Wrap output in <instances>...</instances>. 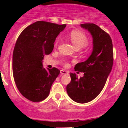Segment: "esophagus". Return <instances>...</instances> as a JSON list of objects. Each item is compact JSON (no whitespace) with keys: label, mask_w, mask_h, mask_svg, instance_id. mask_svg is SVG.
<instances>
[{"label":"esophagus","mask_w":128,"mask_h":128,"mask_svg":"<svg viewBox=\"0 0 128 128\" xmlns=\"http://www.w3.org/2000/svg\"><path fill=\"white\" fill-rule=\"evenodd\" d=\"M60 73L62 75H63V74H68V72L67 71L65 70H61Z\"/></svg>","instance_id":"obj_1"}]
</instances>
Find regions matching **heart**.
<instances>
[{
	"mask_svg": "<svg viewBox=\"0 0 128 128\" xmlns=\"http://www.w3.org/2000/svg\"><path fill=\"white\" fill-rule=\"evenodd\" d=\"M70 39L72 44L76 48H81L84 47L88 43V39L87 36L83 32L79 31V30H73L70 34ZM59 40L56 41V44H58Z\"/></svg>",
	"mask_w": 128,
	"mask_h": 128,
	"instance_id": "obj_1",
	"label": "heart"
}]
</instances>
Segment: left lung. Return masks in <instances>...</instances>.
<instances>
[{
  "label": "left lung",
  "mask_w": 128,
  "mask_h": 128,
  "mask_svg": "<svg viewBox=\"0 0 128 128\" xmlns=\"http://www.w3.org/2000/svg\"><path fill=\"white\" fill-rule=\"evenodd\" d=\"M88 30L93 38V50L86 60L76 65L75 70L84 72L78 78L70 73L71 81L66 86V92L71 99L78 103H86L102 91L112 71L114 62L112 40L110 35L94 24L80 25Z\"/></svg>",
  "instance_id": "1"
}]
</instances>
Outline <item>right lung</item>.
<instances>
[{"instance_id":"add662e5","label":"right lung","mask_w":128,"mask_h":128,"mask_svg":"<svg viewBox=\"0 0 128 128\" xmlns=\"http://www.w3.org/2000/svg\"><path fill=\"white\" fill-rule=\"evenodd\" d=\"M66 24L38 21L24 29L18 38L13 54V74L21 94L32 102L48 97L50 88L60 73L54 67H43L44 55L52 52L54 43Z\"/></svg>"}]
</instances>
